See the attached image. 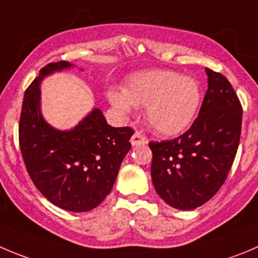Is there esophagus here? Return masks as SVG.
I'll return each mask as SVG.
<instances>
[{"label": "esophagus", "instance_id": "esophagus-1", "mask_svg": "<svg viewBox=\"0 0 258 258\" xmlns=\"http://www.w3.org/2000/svg\"><path fill=\"white\" fill-rule=\"evenodd\" d=\"M146 143H148V140H146V137L144 136L143 134H140V132H139V131H136L134 135H132V137H131L132 146L145 145Z\"/></svg>", "mask_w": 258, "mask_h": 258}]
</instances>
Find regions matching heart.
<instances>
[{
	"mask_svg": "<svg viewBox=\"0 0 258 258\" xmlns=\"http://www.w3.org/2000/svg\"><path fill=\"white\" fill-rule=\"evenodd\" d=\"M108 99L119 112L146 107V119L154 131L177 135L194 121L201 102V89L194 78L168 70L134 75L126 90L109 89Z\"/></svg>",
	"mask_w": 258,
	"mask_h": 258,
	"instance_id": "obj_1",
	"label": "heart"
}]
</instances>
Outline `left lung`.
<instances>
[{"label":"left lung","mask_w":258,"mask_h":258,"mask_svg":"<svg viewBox=\"0 0 258 258\" xmlns=\"http://www.w3.org/2000/svg\"><path fill=\"white\" fill-rule=\"evenodd\" d=\"M209 86L199 117L173 140L150 141L151 179L172 208L192 210L227 179L239 145L242 104L224 75L206 69Z\"/></svg>","instance_id":"8db88e82"}]
</instances>
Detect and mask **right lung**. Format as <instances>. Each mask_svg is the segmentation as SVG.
<instances>
[{
    "label": "right lung",
    "instance_id": "right-lung-1",
    "mask_svg": "<svg viewBox=\"0 0 258 258\" xmlns=\"http://www.w3.org/2000/svg\"><path fill=\"white\" fill-rule=\"evenodd\" d=\"M52 62L26 89L19 122V144L26 170L40 194L67 211L93 210L109 195L131 149V127H112L99 109L70 131L50 127L40 113V81L69 69Z\"/></svg>",
    "mask_w": 258,
    "mask_h": 258
}]
</instances>
